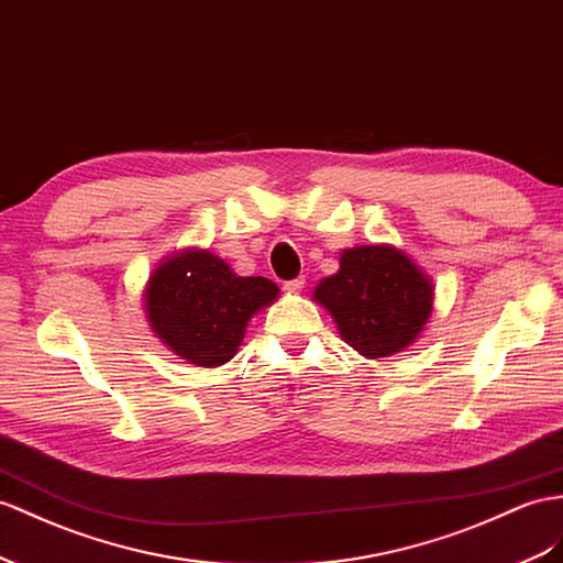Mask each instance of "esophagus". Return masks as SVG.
Instances as JSON below:
<instances>
[{
    "label": "esophagus",
    "instance_id": "esophagus-1",
    "mask_svg": "<svg viewBox=\"0 0 563 563\" xmlns=\"http://www.w3.org/2000/svg\"><path fill=\"white\" fill-rule=\"evenodd\" d=\"M285 290L287 292H301V287H305V278H295V280H285Z\"/></svg>",
    "mask_w": 563,
    "mask_h": 563
}]
</instances>
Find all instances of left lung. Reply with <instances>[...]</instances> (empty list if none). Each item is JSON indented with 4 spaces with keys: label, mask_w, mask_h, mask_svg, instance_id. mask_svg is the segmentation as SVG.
<instances>
[{
    "label": "left lung",
    "mask_w": 563,
    "mask_h": 563,
    "mask_svg": "<svg viewBox=\"0 0 563 563\" xmlns=\"http://www.w3.org/2000/svg\"><path fill=\"white\" fill-rule=\"evenodd\" d=\"M313 299L330 311L350 347L380 358L421 335L432 311V285L405 252L368 244L344 250L340 271L316 285Z\"/></svg>",
    "instance_id": "obj_1"
}]
</instances>
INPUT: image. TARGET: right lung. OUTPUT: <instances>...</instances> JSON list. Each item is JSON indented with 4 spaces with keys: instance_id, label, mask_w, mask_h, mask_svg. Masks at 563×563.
Masks as SVG:
<instances>
[{
    "instance_id": "add662e5",
    "label": "right lung",
    "mask_w": 563,
    "mask_h": 563,
    "mask_svg": "<svg viewBox=\"0 0 563 563\" xmlns=\"http://www.w3.org/2000/svg\"><path fill=\"white\" fill-rule=\"evenodd\" d=\"M268 278H242L207 250L170 256L144 290L154 333L180 358L213 368L235 356L252 313L278 297Z\"/></svg>"
}]
</instances>
